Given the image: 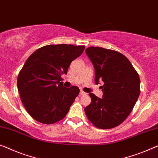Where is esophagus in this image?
I'll list each match as a JSON object with an SVG mask.
<instances>
[{
    "label": "esophagus",
    "instance_id": "1",
    "mask_svg": "<svg viewBox=\"0 0 158 158\" xmlns=\"http://www.w3.org/2000/svg\"><path fill=\"white\" fill-rule=\"evenodd\" d=\"M80 95L81 96H85V95H86V93H85L84 92V91H80Z\"/></svg>",
    "mask_w": 158,
    "mask_h": 158
}]
</instances>
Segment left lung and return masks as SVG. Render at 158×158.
<instances>
[{"mask_svg": "<svg viewBox=\"0 0 158 158\" xmlns=\"http://www.w3.org/2000/svg\"><path fill=\"white\" fill-rule=\"evenodd\" d=\"M85 52L95 69V83L103 82V94L100 98L89 94L91 102L84 111L96 128H115L127 118L139 97V75L118 52L97 47H89Z\"/></svg>", "mask_w": 158, "mask_h": 158, "instance_id": "left-lung-1", "label": "left lung"}]
</instances>
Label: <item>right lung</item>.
Segmentation results:
<instances>
[{
  "mask_svg": "<svg viewBox=\"0 0 158 158\" xmlns=\"http://www.w3.org/2000/svg\"><path fill=\"white\" fill-rule=\"evenodd\" d=\"M85 46L49 44L35 51L19 72L17 86L20 99L30 116L44 124L64 118L79 89L63 86L62 75L67 74L73 60Z\"/></svg>",
  "mask_w": 158,
  "mask_h": 158,
  "instance_id": "obj_1",
  "label": "right lung"
}]
</instances>
